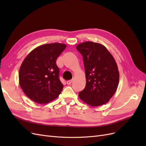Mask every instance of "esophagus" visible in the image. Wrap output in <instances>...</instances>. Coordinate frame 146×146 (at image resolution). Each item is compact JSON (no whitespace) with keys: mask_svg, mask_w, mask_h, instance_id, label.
Returning <instances> with one entry per match:
<instances>
[{"mask_svg":"<svg viewBox=\"0 0 146 146\" xmlns=\"http://www.w3.org/2000/svg\"><path fill=\"white\" fill-rule=\"evenodd\" d=\"M72 83V80H68V81H67L66 82V83L68 84V85H71V83Z\"/></svg>","mask_w":146,"mask_h":146,"instance_id":"34e87169","label":"esophagus"}]
</instances>
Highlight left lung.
<instances>
[{
	"instance_id": "1",
	"label": "left lung",
	"mask_w": 146,
	"mask_h": 146,
	"mask_svg": "<svg viewBox=\"0 0 146 146\" xmlns=\"http://www.w3.org/2000/svg\"><path fill=\"white\" fill-rule=\"evenodd\" d=\"M76 48L83 56L86 81L85 89L79 92V98L92 107L107 103L119 85V73L115 60L99 43L84 42Z\"/></svg>"
}]
</instances>
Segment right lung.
I'll list each match as a JSON object with an SVG mask.
<instances>
[{"label": "right lung", "mask_w": 146, "mask_h": 146, "mask_svg": "<svg viewBox=\"0 0 146 146\" xmlns=\"http://www.w3.org/2000/svg\"><path fill=\"white\" fill-rule=\"evenodd\" d=\"M66 47L64 44H46L35 48L24 60L19 72V85L31 100L47 104L61 93L63 85L56 60Z\"/></svg>", "instance_id": "right-lung-1"}]
</instances>
